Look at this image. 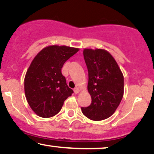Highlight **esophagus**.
Instances as JSON below:
<instances>
[{
  "instance_id": "obj_1",
  "label": "esophagus",
  "mask_w": 154,
  "mask_h": 154,
  "mask_svg": "<svg viewBox=\"0 0 154 154\" xmlns=\"http://www.w3.org/2000/svg\"><path fill=\"white\" fill-rule=\"evenodd\" d=\"M79 91H80V90H79V88H77V87H76V88H74V92H75V93H79Z\"/></svg>"
}]
</instances>
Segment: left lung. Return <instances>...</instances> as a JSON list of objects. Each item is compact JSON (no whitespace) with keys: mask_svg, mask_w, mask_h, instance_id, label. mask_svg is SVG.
Returning <instances> with one entry per match:
<instances>
[{"mask_svg":"<svg viewBox=\"0 0 154 154\" xmlns=\"http://www.w3.org/2000/svg\"><path fill=\"white\" fill-rule=\"evenodd\" d=\"M88 72L90 106L82 107V113L92 120H105L112 116L122 99L124 77L112 55L102 49H84Z\"/></svg>","mask_w":154,"mask_h":154,"instance_id":"8db88e82","label":"left lung"}]
</instances>
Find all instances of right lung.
Listing matches in <instances>:
<instances>
[{
  "mask_svg": "<svg viewBox=\"0 0 154 154\" xmlns=\"http://www.w3.org/2000/svg\"><path fill=\"white\" fill-rule=\"evenodd\" d=\"M78 50L65 45H51L41 50L32 61L25 77V94L29 106L38 116H55L72 95L73 91L66 84L61 68Z\"/></svg>",
  "mask_w": 154,
  "mask_h": 154,
  "instance_id": "1",
  "label": "right lung"
}]
</instances>
